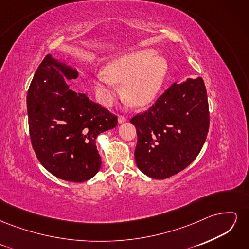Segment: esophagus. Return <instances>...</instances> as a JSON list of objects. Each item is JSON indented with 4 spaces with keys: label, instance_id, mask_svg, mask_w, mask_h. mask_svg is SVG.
<instances>
[{
    "label": "esophagus",
    "instance_id": "34e87169",
    "mask_svg": "<svg viewBox=\"0 0 249 249\" xmlns=\"http://www.w3.org/2000/svg\"><path fill=\"white\" fill-rule=\"evenodd\" d=\"M126 120V117L124 115H119L118 116V124H124Z\"/></svg>",
    "mask_w": 249,
    "mask_h": 249
}]
</instances>
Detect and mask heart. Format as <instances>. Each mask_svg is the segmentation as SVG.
I'll list each match as a JSON object with an SVG mask.
<instances>
[{"label":"heart","mask_w":249,"mask_h":249,"mask_svg":"<svg viewBox=\"0 0 249 249\" xmlns=\"http://www.w3.org/2000/svg\"><path fill=\"white\" fill-rule=\"evenodd\" d=\"M153 49L130 53L111 61L106 71L94 74V88L104 103H110L115 95V83H123V93L135 106L152 102L166 79L168 61L156 55Z\"/></svg>","instance_id":"heart-1"}]
</instances>
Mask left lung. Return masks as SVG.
<instances>
[{
  "mask_svg": "<svg viewBox=\"0 0 249 249\" xmlns=\"http://www.w3.org/2000/svg\"><path fill=\"white\" fill-rule=\"evenodd\" d=\"M130 122L137 131V167L156 179L177 175L194 161L208 135L209 104L203 80L173 83L146 112Z\"/></svg>",
  "mask_w": 249,
  "mask_h": 249,
  "instance_id": "8db88e82",
  "label": "left lung"
}]
</instances>
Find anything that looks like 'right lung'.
<instances>
[{"label":"right lung","mask_w":249,"mask_h":249,"mask_svg":"<svg viewBox=\"0 0 249 249\" xmlns=\"http://www.w3.org/2000/svg\"><path fill=\"white\" fill-rule=\"evenodd\" d=\"M77 78L74 67L48 55L30 84L27 110L32 146L42 166L59 178L81 183L101 169L95 139L114 129L117 117L71 90L65 81Z\"/></svg>","instance_id":"right-lung-1"}]
</instances>
